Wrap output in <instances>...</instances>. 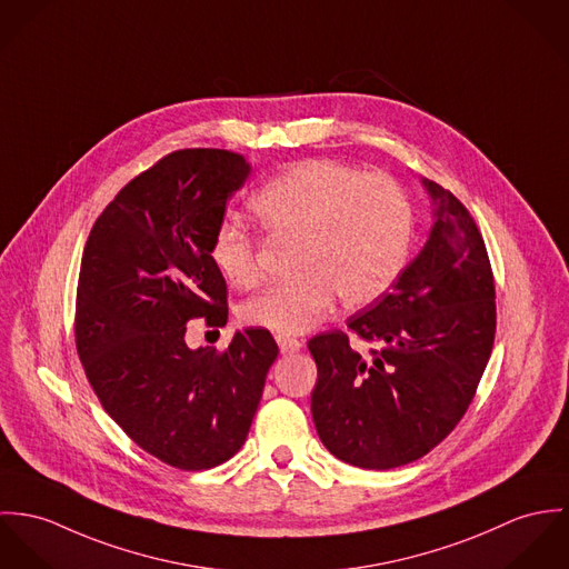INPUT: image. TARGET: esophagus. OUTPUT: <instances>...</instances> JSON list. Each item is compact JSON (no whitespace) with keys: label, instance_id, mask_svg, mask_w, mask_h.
I'll use <instances>...</instances> for the list:
<instances>
[{"label":"esophagus","instance_id":"34e87169","mask_svg":"<svg viewBox=\"0 0 569 569\" xmlns=\"http://www.w3.org/2000/svg\"><path fill=\"white\" fill-rule=\"evenodd\" d=\"M274 340H277L279 351H281L283 356H288V353H297V351L303 347V342H301V340H297V338H292V336H286V333H277V336H274Z\"/></svg>","mask_w":569,"mask_h":569}]
</instances>
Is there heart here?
<instances>
[{
	"label": "heart",
	"instance_id": "1",
	"mask_svg": "<svg viewBox=\"0 0 569 569\" xmlns=\"http://www.w3.org/2000/svg\"><path fill=\"white\" fill-rule=\"evenodd\" d=\"M257 222L272 238L295 240L286 281L244 303V322L301 333L318 325L340 292L349 306H365L399 277L412 238L406 191L386 174L310 159L270 179L251 200ZM211 259L238 288L259 281L257 240L240 224H222Z\"/></svg>",
	"mask_w": 569,
	"mask_h": 569
}]
</instances>
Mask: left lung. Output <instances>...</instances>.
Masks as SVG:
<instances>
[{
    "label": "left lung",
    "mask_w": 569,
    "mask_h": 569,
    "mask_svg": "<svg viewBox=\"0 0 569 569\" xmlns=\"http://www.w3.org/2000/svg\"><path fill=\"white\" fill-rule=\"evenodd\" d=\"M432 229L390 292L347 327L308 347L318 379L312 417L322 445L342 462L392 469L426 456L456 428L487 369L496 338V286L485 240L460 200L421 179Z\"/></svg>",
    "instance_id": "1"
}]
</instances>
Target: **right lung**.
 I'll return each mask as SVG.
<instances>
[{
    "label": "right lung",
    "mask_w": 569,
    "mask_h": 569,
    "mask_svg": "<svg viewBox=\"0 0 569 569\" xmlns=\"http://www.w3.org/2000/svg\"><path fill=\"white\" fill-rule=\"evenodd\" d=\"M249 174L229 150L163 157L100 213L80 263L76 349L89 383L132 441L186 471L238 453L279 353L257 327L222 353L186 342L191 318L227 322L211 242Z\"/></svg>",
    "instance_id": "right-lung-1"
}]
</instances>
